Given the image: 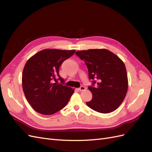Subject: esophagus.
Instances as JSON below:
<instances>
[{"label":"esophagus","mask_w":152,"mask_h":152,"mask_svg":"<svg viewBox=\"0 0 152 152\" xmlns=\"http://www.w3.org/2000/svg\"><path fill=\"white\" fill-rule=\"evenodd\" d=\"M79 90L80 91H85L86 90V87H84V86H80L79 88Z\"/></svg>","instance_id":"obj_1"}]
</instances>
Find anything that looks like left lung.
I'll use <instances>...</instances> for the list:
<instances>
[{"label": "left lung", "mask_w": 152, "mask_h": 152, "mask_svg": "<svg viewBox=\"0 0 152 152\" xmlns=\"http://www.w3.org/2000/svg\"><path fill=\"white\" fill-rule=\"evenodd\" d=\"M76 55L84 60L93 85L88 89L93 94L89 108L102 113L115 110L122 103L128 89L126 66L117 55L105 49L79 50ZM97 83L96 86H94Z\"/></svg>", "instance_id": "8db88e82"}]
</instances>
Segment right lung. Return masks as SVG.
Instances as JSON below:
<instances>
[{"mask_svg": "<svg viewBox=\"0 0 152 152\" xmlns=\"http://www.w3.org/2000/svg\"><path fill=\"white\" fill-rule=\"evenodd\" d=\"M75 50L46 49L38 52L26 63L22 74L25 97L36 112L52 115L68 103L74 89L64 86L59 69L63 62L73 56ZM60 80L61 84L54 83Z\"/></svg>", "mask_w": 152, "mask_h": 152, "instance_id": "1", "label": "right lung"}]
</instances>
